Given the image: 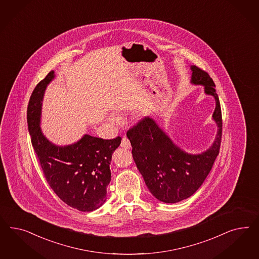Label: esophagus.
Returning <instances> with one entry per match:
<instances>
[{"label":"esophagus","mask_w":259,"mask_h":259,"mask_svg":"<svg viewBox=\"0 0 259 259\" xmlns=\"http://www.w3.org/2000/svg\"><path fill=\"white\" fill-rule=\"evenodd\" d=\"M120 147L122 148H125V149H130L131 148V143L129 140L124 137L122 140H121V143H120Z\"/></svg>","instance_id":"obj_1"}]
</instances>
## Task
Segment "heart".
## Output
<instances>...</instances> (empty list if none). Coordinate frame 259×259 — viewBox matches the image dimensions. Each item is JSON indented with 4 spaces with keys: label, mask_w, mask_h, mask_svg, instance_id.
Instances as JSON below:
<instances>
[{
    "label": "heart",
    "mask_w": 259,
    "mask_h": 259,
    "mask_svg": "<svg viewBox=\"0 0 259 259\" xmlns=\"http://www.w3.org/2000/svg\"><path fill=\"white\" fill-rule=\"evenodd\" d=\"M107 119L109 120L111 123H117V121H118V118H117L116 116H114V115H110V116H108Z\"/></svg>",
    "instance_id": "heart-1"
}]
</instances>
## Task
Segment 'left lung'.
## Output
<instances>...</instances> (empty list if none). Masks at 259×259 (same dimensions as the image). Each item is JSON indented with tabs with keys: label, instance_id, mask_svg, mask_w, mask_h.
<instances>
[{
	"label": "left lung",
	"instance_id": "1",
	"mask_svg": "<svg viewBox=\"0 0 259 259\" xmlns=\"http://www.w3.org/2000/svg\"><path fill=\"white\" fill-rule=\"evenodd\" d=\"M191 83L202 85L215 101L212 120L218 132L212 145L200 154L181 149L153 118H145L127 132L134 160L150 193L159 201L177 203L194 195L202 185L220 153L222 118L220 99L209 74L191 65Z\"/></svg>",
	"mask_w": 259,
	"mask_h": 259
}]
</instances>
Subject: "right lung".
Listing matches in <instances>:
<instances>
[{
    "mask_svg": "<svg viewBox=\"0 0 259 259\" xmlns=\"http://www.w3.org/2000/svg\"><path fill=\"white\" fill-rule=\"evenodd\" d=\"M54 78L55 72H49L30 97L27 125L32 145L56 195L72 208L91 212L106 201L112 154L121 139L102 140L85 134L69 145H57L49 141L41 131L40 118L45 92Z\"/></svg>",
    "mask_w": 259,
    "mask_h": 259,
    "instance_id": "obj_1",
    "label": "right lung"
}]
</instances>
